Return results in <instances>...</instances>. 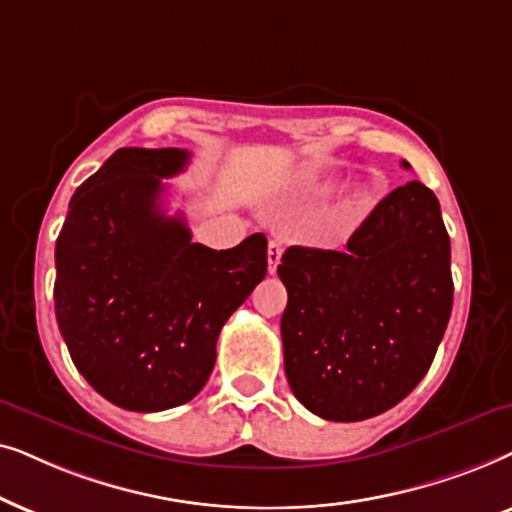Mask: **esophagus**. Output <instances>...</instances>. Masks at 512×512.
<instances>
[{"label": "esophagus", "instance_id": "obj_1", "mask_svg": "<svg viewBox=\"0 0 512 512\" xmlns=\"http://www.w3.org/2000/svg\"><path fill=\"white\" fill-rule=\"evenodd\" d=\"M281 255H283V245H281V241H269V248H267L269 274H276L278 264H281Z\"/></svg>", "mask_w": 512, "mask_h": 512}]
</instances>
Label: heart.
Instances as JSON below:
<instances>
[{"instance_id": "heart-1", "label": "heart", "mask_w": 512, "mask_h": 512, "mask_svg": "<svg viewBox=\"0 0 512 512\" xmlns=\"http://www.w3.org/2000/svg\"><path fill=\"white\" fill-rule=\"evenodd\" d=\"M325 189H332V182L325 185ZM374 203H377V194L365 192L363 185H353L349 192H346V199L342 203V217L351 222L363 220V217L374 208Z\"/></svg>"}]
</instances>
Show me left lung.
Returning <instances> with one entry per match:
<instances>
[{
    "instance_id": "8db88e82",
    "label": "left lung",
    "mask_w": 512,
    "mask_h": 512,
    "mask_svg": "<svg viewBox=\"0 0 512 512\" xmlns=\"http://www.w3.org/2000/svg\"><path fill=\"white\" fill-rule=\"evenodd\" d=\"M449 257L440 203L417 180L381 199L344 252L285 250V374L306 410L363 421L414 391L452 313Z\"/></svg>"
}]
</instances>
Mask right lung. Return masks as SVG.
Returning <instances> with one entry per match:
<instances>
[{"label":"right lung","instance_id":"1","mask_svg":"<svg viewBox=\"0 0 512 512\" xmlns=\"http://www.w3.org/2000/svg\"><path fill=\"white\" fill-rule=\"evenodd\" d=\"M187 149H117L74 192L56 241V318L72 363L124 410L185 405L206 386L222 325L267 274V236L192 243L161 208Z\"/></svg>","mask_w":512,"mask_h":512}]
</instances>
